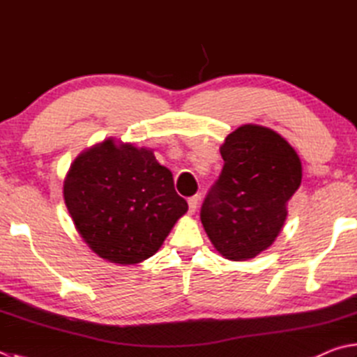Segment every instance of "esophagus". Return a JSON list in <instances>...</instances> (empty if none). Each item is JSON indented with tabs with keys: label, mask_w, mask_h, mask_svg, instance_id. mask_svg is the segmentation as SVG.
Here are the masks:
<instances>
[{
	"label": "esophagus",
	"mask_w": 357,
	"mask_h": 357,
	"mask_svg": "<svg viewBox=\"0 0 357 357\" xmlns=\"http://www.w3.org/2000/svg\"><path fill=\"white\" fill-rule=\"evenodd\" d=\"M197 205H199V197L197 196H192V197L188 199V206H190V213L196 211Z\"/></svg>",
	"instance_id": "1"
}]
</instances>
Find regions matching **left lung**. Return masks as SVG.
I'll use <instances>...</instances> for the list:
<instances>
[{
	"instance_id": "obj_1",
	"label": "left lung",
	"mask_w": 357,
	"mask_h": 357,
	"mask_svg": "<svg viewBox=\"0 0 357 357\" xmlns=\"http://www.w3.org/2000/svg\"><path fill=\"white\" fill-rule=\"evenodd\" d=\"M220 149L224 167L202 204L200 220L222 257L250 259L278 236L287 200L301 185V163L283 137L255 124L230 133Z\"/></svg>"
}]
</instances>
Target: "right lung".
Instances as JSON below:
<instances>
[{"label": "right lung", "mask_w": 357, "mask_h": 357, "mask_svg": "<svg viewBox=\"0 0 357 357\" xmlns=\"http://www.w3.org/2000/svg\"><path fill=\"white\" fill-rule=\"evenodd\" d=\"M65 204L93 252L135 264L163 244L188 204L172 172L152 151L107 139L74 160L63 185Z\"/></svg>", "instance_id": "1"}]
</instances>
